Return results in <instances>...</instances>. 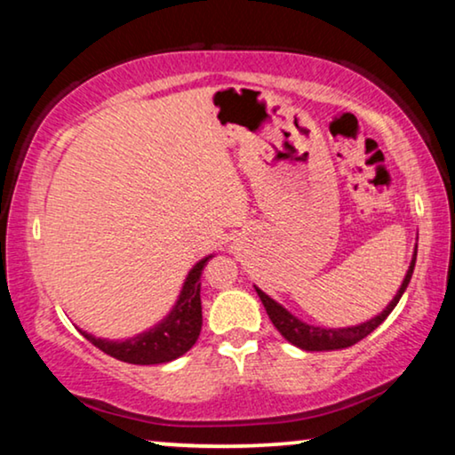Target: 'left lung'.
<instances>
[{
    "label": "left lung",
    "mask_w": 455,
    "mask_h": 455,
    "mask_svg": "<svg viewBox=\"0 0 455 455\" xmlns=\"http://www.w3.org/2000/svg\"><path fill=\"white\" fill-rule=\"evenodd\" d=\"M414 264H416V251H414V258H411V262H410L408 275H405L402 287H399V291H397V295L391 299V304L387 306L385 310L379 314V316H374L372 320L362 323L358 326H347V329H320V326L301 323L299 318H295L293 314L284 310L281 304H276L275 299L268 298L262 289L256 287V291L266 307V314H268V318L272 320V324L276 326V331L281 332V335L287 339L289 343L298 345L299 349H306V351L345 349V347H351V345H355L364 337L371 335V332L377 329V326L383 323L387 316H389V314L393 312V307L397 306V301L402 299L405 287H408L411 272H414Z\"/></svg>",
    "instance_id": "obj_1"
}]
</instances>
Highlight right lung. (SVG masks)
I'll list each match as a JSON object with an SVG mask.
<instances>
[{"label":"right lung","mask_w":455,"mask_h":455,"mask_svg":"<svg viewBox=\"0 0 455 455\" xmlns=\"http://www.w3.org/2000/svg\"><path fill=\"white\" fill-rule=\"evenodd\" d=\"M210 258L212 256L199 259L193 266L172 312L154 329L137 337L124 339V341L95 339L93 335L81 331L84 339L104 354L120 362H129V364H164V362H172L179 355L187 354L196 345L199 331H202V298H199L202 283H199V278H202V270Z\"/></svg>","instance_id":"add662e5"}]
</instances>
